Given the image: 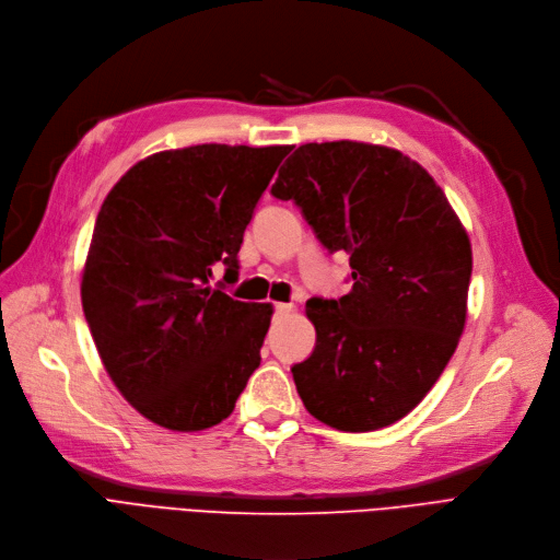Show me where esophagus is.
<instances>
[{"label":"esophagus","mask_w":560,"mask_h":560,"mask_svg":"<svg viewBox=\"0 0 560 560\" xmlns=\"http://www.w3.org/2000/svg\"><path fill=\"white\" fill-rule=\"evenodd\" d=\"M273 310H276V314H289L291 310H294V305H291V303H276Z\"/></svg>","instance_id":"34e87169"}]
</instances>
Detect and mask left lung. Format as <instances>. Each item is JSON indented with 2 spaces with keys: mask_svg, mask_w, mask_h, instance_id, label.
<instances>
[{
  "mask_svg": "<svg viewBox=\"0 0 560 560\" xmlns=\"http://www.w3.org/2000/svg\"><path fill=\"white\" fill-rule=\"evenodd\" d=\"M271 194L353 269L349 294L305 305L316 346L291 374L307 412L346 433L404 419L465 328L471 244L454 207L410 156L360 141L301 145Z\"/></svg>",
  "mask_w": 560,
  "mask_h": 560,
  "instance_id": "obj_1",
  "label": "left lung"
}]
</instances>
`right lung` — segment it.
Returning a JSON list of instances; mask_svg holds the SVG:
<instances>
[{"label":"right lung","mask_w":560,"mask_h":560,"mask_svg":"<svg viewBox=\"0 0 560 560\" xmlns=\"http://www.w3.org/2000/svg\"><path fill=\"white\" fill-rule=\"evenodd\" d=\"M291 145L202 143L131 166L95 221L82 305L106 374L129 406L168 431L228 419L259 366L271 303L211 289Z\"/></svg>","instance_id":"add662e5"}]
</instances>
